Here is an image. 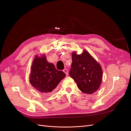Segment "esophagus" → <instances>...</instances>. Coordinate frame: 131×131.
Wrapping results in <instances>:
<instances>
[{"label": "esophagus", "instance_id": "1", "mask_svg": "<svg viewBox=\"0 0 131 131\" xmlns=\"http://www.w3.org/2000/svg\"><path fill=\"white\" fill-rule=\"evenodd\" d=\"M63 72H64L66 73V74L67 75L68 74V70H67V69H63Z\"/></svg>", "mask_w": 131, "mask_h": 131}]
</instances>
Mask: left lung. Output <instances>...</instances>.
Returning <instances> with one entry per match:
<instances>
[{"instance_id": "8db88e82", "label": "left lung", "mask_w": 131, "mask_h": 131, "mask_svg": "<svg viewBox=\"0 0 131 131\" xmlns=\"http://www.w3.org/2000/svg\"><path fill=\"white\" fill-rule=\"evenodd\" d=\"M79 89L87 94H92L100 88L103 71L101 65L86 50L82 53H72V63L69 73Z\"/></svg>"}]
</instances>
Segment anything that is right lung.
<instances>
[{
  "label": "right lung",
  "mask_w": 131,
  "mask_h": 131,
  "mask_svg": "<svg viewBox=\"0 0 131 131\" xmlns=\"http://www.w3.org/2000/svg\"><path fill=\"white\" fill-rule=\"evenodd\" d=\"M66 74L56 69L52 63L48 62L43 54L35 56L31 67L30 83L34 88L42 93H51L56 88Z\"/></svg>",
  "instance_id": "add662e5"
}]
</instances>
